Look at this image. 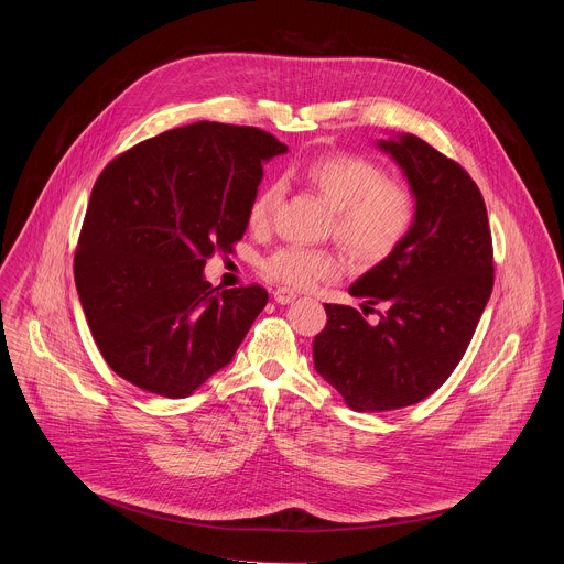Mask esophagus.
Instances as JSON below:
<instances>
[{
	"mask_svg": "<svg viewBox=\"0 0 564 564\" xmlns=\"http://www.w3.org/2000/svg\"><path fill=\"white\" fill-rule=\"evenodd\" d=\"M294 299H296V294H294L292 290H288V288L274 290V301H276L279 305H288V303H292Z\"/></svg>",
	"mask_w": 564,
	"mask_h": 564,
	"instance_id": "esophagus-1",
	"label": "esophagus"
}]
</instances>
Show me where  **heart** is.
<instances>
[{
	"label": "heart",
	"instance_id": "b5f03b06",
	"mask_svg": "<svg viewBox=\"0 0 564 564\" xmlns=\"http://www.w3.org/2000/svg\"><path fill=\"white\" fill-rule=\"evenodd\" d=\"M296 178L335 212L333 234L341 248L364 265L379 263L406 238L415 223L417 200L406 183L386 178L372 160L357 153H328L310 160ZM285 187L268 183L252 198L248 223L254 231H268ZM263 274L288 288H310L339 274L341 263L328 250L285 246L261 261Z\"/></svg>",
	"mask_w": 564,
	"mask_h": 564
}]
</instances>
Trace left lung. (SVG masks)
Listing matches in <instances>:
<instances>
[{
  "mask_svg": "<svg viewBox=\"0 0 564 564\" xmlns=\"http://www.w3.org/2000/svg\"><path fill=\"white\" fill-rule=\"evenodd\" d=\"M377 147L404 172L415 223L350 285L364 307L386 303L377 324L326 303L328 324L312 344L316 372L359 413L404 409L435 392L464 357L494 290L489 216L470 176L413 133Z\"/></svg>",
  "mask_w": 564,
  "mask_h": 564,
  "instance_id": "obj_1",
  "label": "left lung"
}]
</instances>
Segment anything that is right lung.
Instances as JSON below:
<instances>
[{
    "label": "right lung",
    "instance_id": "1",
    "mask_svg": "<svg viewBox=\"0 0 564 564\" xmlns=\"http://www.w3.org/2000/svg\"><path fill=\"white\" fill-rule=\"evenodd\" d=\"M285 151L254 127L194 122L105 167L73 272L91 335L122 379L181 399L234 359L268 292L212 288L203 270L243 238L263 163Z\"/></svg>",
    "mask_w": 564,
    "mask_h": 564
}]
</instances>
